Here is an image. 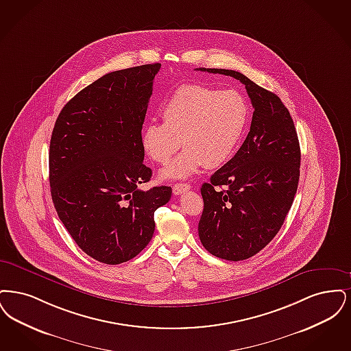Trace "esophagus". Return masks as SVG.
<instances>
[{
	"mask_svg": "<svg viewBox=\"0 0 351 351\" xmlns=\"http://www.w3.org/2000/svg\"><path fill=\"white\" fill-rule=\"evenodd\" d=\"M190 189H191V186L189 183H176L173 186V193H174V195H180L184 191H189Z\"/></svg>",
	"mask_w": 351,
	"mask_h": 351,
	"instance_id": "1",
	"label": "esophagus"
}]
</instances>
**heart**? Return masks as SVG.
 <instances>
[{"instance_id": "obj_1", "label": "heart", "mask_w": 351, "mask_h": 351, "mask_svg": "<svg viewBox=\"0 0 351 351\" xmlns=\"http://www.w3.org/2000/svg\"><path fill=\"white\" fill-rule=\"evenodd\" d=\"M161 123H149L141 132V147L157 164H168L183 151L162 180L187 178L199 169L224 165L237 149L249 122V106L241 93L219 90L202 84L177 88L161 107Z\"/></svg>"}]
</instances>
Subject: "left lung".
Returning a JSON list of instances; mask_svg holds the SVG:
<instances>
[{"mask_svg":"<svg viewBox=\"0 0 351 351\" xmlns=\"http://www.w3.org/2000/svg\"><path fill=\"white\" fill-rule=\"evenodd\" d=\"M244 84L254 108L244 144L200 193V243L219 258H250L269 244L290 211L300 177V145L280 98L240 72L199 68Z\"/></svg>","mask_w":351,"mask_h":351,"instance_id":"left-lung-1","label":"left lung"}]
</instances>
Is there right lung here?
Returning <instances> with one entry per match:
<instances>
[{"label": "right lung", "instance_id": "add662e5", "mask_svg": "<svg viewBox=\"0 0 351 351\" xmlns=\"http://www.w3.org/2000/svg\"><path fill=\"white\" fill-rule=\"evenodd\" d=\"M161 64L115 71L62 107L49 144L52 202L64 227L92 258L118 265L136 257L154 232V211L171 187L141 190V128Z\"/></svg>", "mask_w": 351, "mask_h": 351}]
</instances>
